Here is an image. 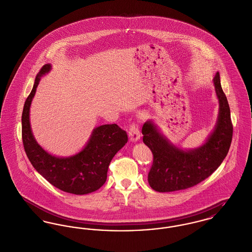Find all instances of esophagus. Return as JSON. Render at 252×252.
<instances>
[{
	"label": "esophagus",
	"mask_w": 252,
	"mask_h": 252,
	"mask_svg": "<svg viewBox=\"0 0 252 252\" xmlns=\"http://www.w3.org/2000/svg\"><path fill=\"white\" fill-rule=\"evenodd\" d=\"M129 136H130V140L132 142H135L137 141L139 138H140V133H139V129H138V126L136 124L133 123L131 126H130V129H129Z\"/></svg>",
	"instance_id": "1"
}]
</instances>
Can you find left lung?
I'll return each instance as SVG.
<instances>
[{"label": "left lung", "mask_w": 252, "mask_h": 252, "mask_svg": "<svg viewBox=\"0 0 252 252\" xmlns=\"http://www.w3.org/2000/svg\"><path fill=\"white\" fill-rule=\"evenodd\" d=\"M213 81L220 104L218 121L213 133L201 147L188 151L177 148L160 134L152 121L143 124V142L154 158L148 183L155 191L172 192L197 185L216 171L226 157L233 134L230 109L219 72Z\"/></svg>", "instance_id": "left-lung-1"}]
</instances>
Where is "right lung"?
I'll list each match as a JSON object with an SVG mask.
<instances>
[{
  "label": "right lung",
  "instance_id": "add662e5",
  "mask_svg": "<svg viewBox=\"0 0 252 252\" xmlns=\"http://www.w3.org/2000/svg\"><path fill=\"white\" fill-rule=\"evenodd\" d=\"M45 65L36 75L32 93L22 114V138L26 154L36 171L56 188L75 195L99 189L107 180L109 164L128 141L127 133L117 124L95 128L84 149L68 158H57L45 151L35 140L30 123V108L40 78L49 72Z\"/></svg>",
  "mask_w": 252,
  "mask_h": 252
}]
</instances>
